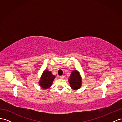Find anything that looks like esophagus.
<instances>
[{"label": "esophagus", "instance_id": "esophagus-1", "mask_svg": "<svg viewBox=\"0 0 122 122\" xmlns=\"http://www.w3.org/2000/svg\"><path fill=\"white\" fill-rule=\"evenodd\" d=\"M64 78V75L60 76V78H61V79H63Z\"/></svg>", "mask_w": 122, "mask_h": 122}]
</instances>
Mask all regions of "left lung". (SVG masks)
I'll use <instances>...</instances> for the list:
<instances>
[{"label":"left lung","mask_w":122,"mask_h":122,"mask_svg":"<svg viewBox=\"0 0 122 122\" xmlns=\"http://www.w3.org/2000/svg\"><path fill=\"white\" fill-rule=\"evenodd\" d=\"M69 81L70 86L72 89L77 90L80 88L81 86V78L77 70H74L71 73Z\"/></svg>","instance_id":"1"}]
</instances>
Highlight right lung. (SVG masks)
<instances>
[{
    "label": "right lung",
    "instance_id": "right-lung-1",
    "mask_svg": "<svg viewBox=\"0 0 122 122\" xmlns=\"http://www.w3.org/2000/svg\"><path fill=\"white\" fill-rule=\"evenodd\" d=\"M55 76L52 74L48 70H46L43 72V75L41 78L39 84L40 86L44 89H47L49 88L52 84Z\"/></svg>",
    "mask_w": 122,
    "mask_h": 122
}]
</instances>
